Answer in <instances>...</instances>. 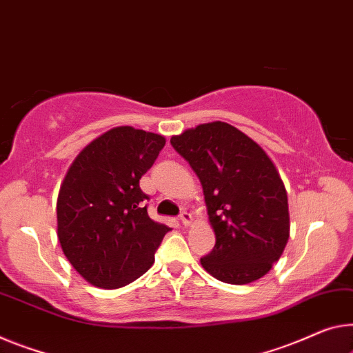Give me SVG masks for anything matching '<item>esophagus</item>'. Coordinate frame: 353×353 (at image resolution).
Wrapping results in <instances>:
<instances>
[{"label":"esophagus","instance_id":"esophagus-1","mask_svg":"<svg viewBox=\"0 0 353 353\" xmlns=\"http://www.w3.org/2000/svg\"><path fill=\"white\" fill-rule=\"evenodd\" d=\"M180 221H181V224L184 227L191 225L192 224V214L188 213V211H184V213H181V216H180Z\"/></svg>","mask_w":353,"mask_h":353}]
</instances>
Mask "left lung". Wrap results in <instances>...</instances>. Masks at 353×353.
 <instances>
[{
    "instance_id": "1",
    "label": "left lung",
    "mask_w": 353,
    "mask_h": 353,
    "mask_svg": "<svg viewBox=\"0 0 353 353\" xmlns=\"http://www.w3.org/2000/svg\"><path fill=\"white\" fill-rule=\"evenodd\" d=\"M170 143L202 183L216 245L200 259L213 278L249 284L268 273L290 235L289 203L273 161L240 129L199 124Z\"/></svg>"
}]
</instances>
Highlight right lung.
I'll use <instances>...</instances> for the list:
<instances>
[{"mask_svg":"<svg viewBox=\"0 0 353 353\" xmlns=\"http://www.w3.org/2000/svg\"><path fill=\"white\" fill-rule=\"evenodd\" d=\"M164 145L159 134L113 128L86 145L68 169L57 200L58 240L90 284L120 289L154 263L170 229L150 218L139 181Z\"/></svg>","mask_w":353,"mask_h":353,"instance_id":"1","label":"right lung"}]
</instances>
